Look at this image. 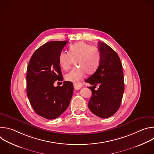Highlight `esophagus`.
I'll use <instances>...</instances> for the list:
<instances>
[{"instance_id":"esophagus-1","label":"esophagus","mask_w":154,"mask_h":154,"mask_svg":"<svg viewBox=\"0 0 154 154\" xmlns=\"http://www.w3.org/2000/svg\"><path fill=\"white\" fill-rule=\"evenodd\" d=\"M82 85L81 84H74V89L77 90H79L80 89L82 88Z\"/></svg>"}]
</instances>
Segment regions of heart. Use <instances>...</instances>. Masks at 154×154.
Instances as JSON below:
<instances>
[{"label": "heart", "mask_w": 154, "mask_h": 154, "mask_svg": "<svg viewBox=\"0 0 154 154\" xmlns=\"http://www.w3.org/2000/svg\"><path fill=\"white\" fill-rule=\"evenodd\" d=\"M101 59V54L98 50L83 41L71 46L69 53L62 51L58 55L59 64L64 70H68L75 61V66L78 68L64 75L66 80L75 84L79 83L86 73L88 75L94 74L99 67Z\"/></svg>", "instance_id": "1"}]
</instances>
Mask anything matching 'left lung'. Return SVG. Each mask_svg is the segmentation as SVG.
Wrapping results in <instances>:
<instances>
[{"mask_svg":"<svg viewBox=\"0 0 154 154\" xmlns=\"http://www.w3.org/2000/svg\"><path fill=\"white\" fill-rule=\"evenodd\" d=\"M98 47L101 54L100 64L97 70L85 82L89 86L92 96L88 102L90 111L101 118L113 116L120 107L124 91L122 65L117 53L100 41ZM99 85L95 91L93 87Z\"/></svg>","mask_w":154,"mask_h":154,"instance_id":"obj_1","label":"left lung"}]
</instances>
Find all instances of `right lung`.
<instances>
[{
    "label": "right lung",
    "mask_w": 154,
    "mask_h": 154,
    "mask_svg": "<svg viewBox=\"0 0 154 154\" xmlns=\"http://www.w3.org/2000/svg\"><path fill=\"white\" fill-rule=\"evenodd\" d=\"M66 41H50L32 55L27 66V94L34 111L48 119L59 117L68 107L74 91L73 84L64 81L55 87V81H62L58 55Z\"/></svg>",
    "instance_id": "right-lung-1"
}]
</instances>
